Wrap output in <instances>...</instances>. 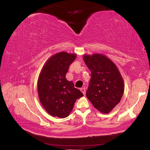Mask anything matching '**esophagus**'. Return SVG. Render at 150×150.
I'll use <instances>...</instances> for the list:
<instances>
[{
  "label": "esophagus",
  "instance_id": "1",
  "mask_svg": "<svg viewBox=\"0 0 150 150\" xmlns=\"http://www.w3.org/2000/svg\"><path fill=\"white\" fill-rule=\"evenodd\" d=\"M80 90H81V91L83 92V94H84V95H85V88H80Z\"/></svg>",
  "mask_w": 150,
  "mask_h": 150
}]
</instances>
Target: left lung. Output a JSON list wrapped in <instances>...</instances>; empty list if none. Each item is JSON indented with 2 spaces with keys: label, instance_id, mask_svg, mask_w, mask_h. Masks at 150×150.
Here are the masks:
<instances>
[{
  "label": "left lung",
  "instance_id": "left-lung-1",
  "mask_svg": "<svg viewBox=\"0 0 150 150\" xmlns=\"http://www.w3.org/2000/svg\"><path fill=\"white\" fill-rule=\"evenodd\" d=\"M83 59L91 71L87 98L100 112L109 113L123 95V79L116 65L105 55L84 54Z\"/></svg>",
  "mask_w": 150,
  "mask_h": 150
}]
</instances>
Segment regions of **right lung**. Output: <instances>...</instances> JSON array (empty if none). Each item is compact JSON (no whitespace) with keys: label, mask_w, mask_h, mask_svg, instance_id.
Segmentation results:
<instances>
[{"label":"right lung","mask_w":150,"mask_h":150,"mask_svg":"<svg viewBox=\"0 0 150 150\" xmlns=\"http://www.w3.org/2000/svg\"><path fill=\"white\" fill-rule=\"evenodd\" d=\"M75 54L61 52L51 56L43 66L37 82L38 94L43 108L50 115L65 118L73 110L77 99L83 94L75 88L66 75Z\"/></svg>","instance_id":"right-lung-1"}]
</instances>
